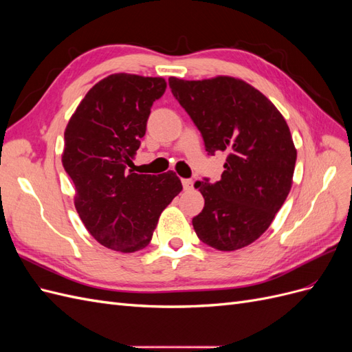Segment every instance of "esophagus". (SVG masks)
Wrapping results in <instances>:
<instances>
[{
	"mask_svg": "<svg viewBox=\"0 0 352 352\" xmlns=\"http://www.w3.org/2000/svg\"><path fill=\"white\" fill-rule=\"evenodd\" d=\"M182 185H184L185 190H190L194 188V182L190 179H182Z\"/></svg>",
	"mask_w": 352,
	"mask_h": 352,
	"instance_id": "esophagus-1",
	"label": "esophagus"
}]
</instances>
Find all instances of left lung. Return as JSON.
<instances>
[{
    "label": "left lung",
    "mask_w": 352,
    "mask_h": 352,
    "mask_svg": "<svg viewBox=\"0 0 352 352\" xmlns=\"http://www.w3.org/2000/svg\"><path fill=\"white\" fill-rule=\"evenodd\" d=\"M168 85L206 150L228 154L220 180L195 184L206 199L192 219L195 233L219 251L248 247L269 229L292 188L296 148L289 126L265 95L242 79L172 76Z\"/></svg>",
    "instance_id": "1"
}]
</instances>
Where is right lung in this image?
Returning a JSON list of instances; mask_svg holds the SVG:
<instances>
[{
  "instance_id": "obj_1",
  "label": "right lung",
  "mask_w": 352,
  "mask_h": 352,
  "mask_svg": "<svg viewBox=\"0 0 352 352\" xmlns=\"http://www.w3.org/2000/svg\"><path fill=\"white\" fill-rule=\"evenodd\" d=\"M163 78L114 73L85 95L65 131L63 167L74 185V207L105 248L135 252L150 243L162 211L182 190L175 172L133 173L151 105Z\"/></svg>"
}]
</instances>
